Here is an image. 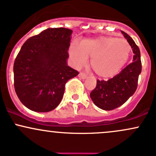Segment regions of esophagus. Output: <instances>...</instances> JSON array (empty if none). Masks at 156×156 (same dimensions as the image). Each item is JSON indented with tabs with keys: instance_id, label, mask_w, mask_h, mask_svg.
<instances>
[{
	"instance_id": "esophagus-1",
	"label": "esophagus",
	"mask_w": 156,
	"mask_h": 156,
	"mask_svg": "<svg viewBox=\"0 0 156 156\" xmlns=\"http://www.w3.org/2000/svg\"><path fill=\"white\" fill-rule=\"evenodd\" d=\"M78 77L82 78V79H86V78H87V75L83 73H80L79 74H78Z\"/></svg>"
}]
</instances>
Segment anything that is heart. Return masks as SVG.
Listing matches in <instances>:
<instances>
[{"instance_id":"b5f03b06","label":"heart","mask_w":156,"mask_h":156,"mask_svg":"<svg viewBox=\"0 0 156 156\" xmlns=\"http://www.w3.org/2000/svg\"><path fill=\"white\" fill-rule=\"evenodd\" d=\"M131 47L122 38L101 36L82 41L80 48L73 44L69 55L76 67L84 66L87 58H91L90 65L98 76L110 78L117 75L127 62Z\"/></svg>"}]
</instances>
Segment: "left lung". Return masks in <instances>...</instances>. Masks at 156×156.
<instances>
[{
	"instance_id": "1",
	"label": "left lung",
	"mask_w": 156,
	"mask_h": 156,
	"mask_svg": "<svg viewBox=\"0 0 156 156\" xmlns=\"http://www.w3.org/2000/svg\"><path fill=\"white\" fill-rule=\"evenodd\" d=\"M121 33L133 49V61L108 81L97 80L96 87L90 93V98L98 108L104 110H112L125 103L136 92L138 76L141 73L139 48L129 35L123 31Z\"/></svg>"
}]
</instances>
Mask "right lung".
<instances>
[{
    "mask_svg": "<svg viewBox=\"0 0 156 156\" xmlns=\"http://www.w3.org/2000/svg\"><path fill=\"white\" fill-rule=\"evenodd\" d=\"M73 31L49 28L30 37L15 58V90L20 102L34 112H47L58 106L65 84L78 73L67 66Z\"/></svg>",
    "mask_w": 156,
    "mask_h": 156,
    "instance_id": "right-lung-1",
    "label": "right lung"
}]
</instances>
